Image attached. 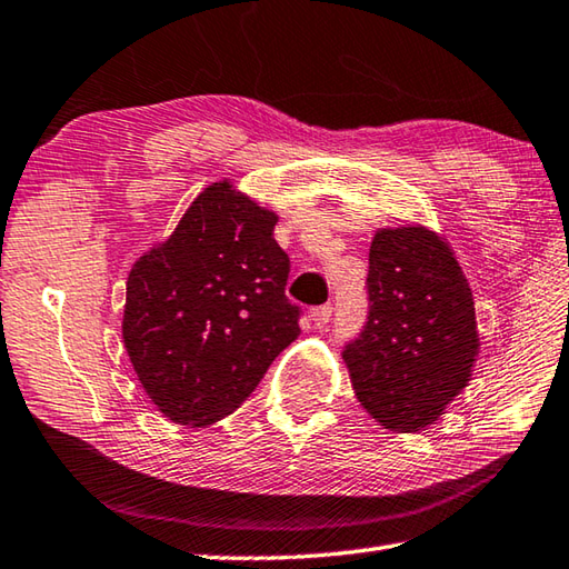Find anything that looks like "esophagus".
<instances>
[{
  "label": "esophagus",
  "mask_w": 569,
  "mask_h": 569,
  "mask_svg": "<svg viewBox=\"0 0 569 569\" xmlns=\"http://www.w3.org/2000/svg\"><path fill=\"white\" fill-rule=\"evenodd\" d=\"M331 312H335V307H331V305H319V307L312 309V312H309V317H312L315 327H325V325H329Z\"/></svg>",
  "instance_id": "34e87169"
}]
</instances>
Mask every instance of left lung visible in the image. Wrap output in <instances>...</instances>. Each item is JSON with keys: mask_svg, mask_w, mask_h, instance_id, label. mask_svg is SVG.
Returning <instances> with one entry per match:
<instances>
[{"mask_svg": "<svg viewBox=\"0 0 569 569\" xmlns=\"http://www.w3.org/2000/svg\"><path fill=\"white\" fill-rule=\"evenodd\" d=\"M367 295V321L345 347L353 391L381 426L423 431L466 389L480 347L468 280L431 230H379Z\"/></svg>", "mask_w": 569, "mask_h": 569, "instance_id": "8db88e82", "label": "left lung"}]
</instances>
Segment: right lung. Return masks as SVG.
<instances>
[{"label": "right lung", "instance_id": "1", "mask_svg": "<svg viewBox=\"0 0 569 569\" xmlns=\"http://www.w3.org/2000/svg\"><path fill=\"white\" fill-rule=\"evenodd\" d=\"M274 222L228 180L212 183L128 274L126 351L170 421L208 426L232 413L299 337L302 309L284 295L289 257Z\"/></svg>", "mask_w": 569, "mask_h": 569}]
</instances>
